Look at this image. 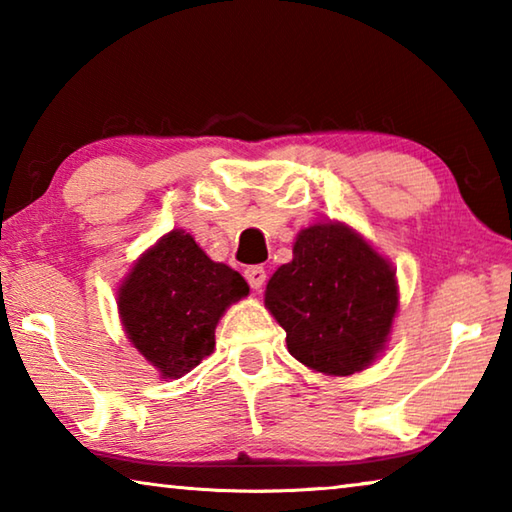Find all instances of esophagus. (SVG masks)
Here are the masks:
<instances>
[{
  "instance_id": "34e87169",
  "label": "esophagus",
  "mask_w": 512,
  "mask_h": 512,
  "mask_svg": "<svg viewBox=\"0 0 512 512\" xmlns=\"http://www.w3.org/2000/svg\"><path fill=\"white\" fill-rule=\"evenodd\" d=\"M244 275H246V280H248L250 289H253V291H259L266 284V271L262 266H250V268H246Z\"/></svg>"
}]
</instances>
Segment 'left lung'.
Wrapping results in <instances>:
<instances>
[{"label": "left lung", "mask_w": 512, "mask_h": 512, "mask_svg": "<svg viewBox=\"0 0 512 512\" xmlns=\"http://www.w3.org/2000/svg\"><path fill=\"white\" fill-rule=\"evenodd\" d=\"M264 305L307 368L345 377L368 368L391 336L400 305L395 271L345 223L300 230L293 259L266 284Z\"/></svg>", "instance_id": "obj_1"}]
</instances>
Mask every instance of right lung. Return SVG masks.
Returning a JSON list of instances; mask_svg holds the SVG:
<instances>
[{
  "label": "right lung",
  "instance_id": "add662e5",
  "mask_svg": "<svg viewBox=\"0 0 512 512\" xmlns=\"http://www.w3.org/2000/svg\"><path fill=\"white\" fill-rule=\"evenodd\" d=\"M246 296L244 277L212 262L189 232L171 230L124 277L117 307L137 352L162 379H178L210 357L223 311Z\"/></svg>",
  "mask_w": 512,
  "mask_h": 512
}]
</instances>
